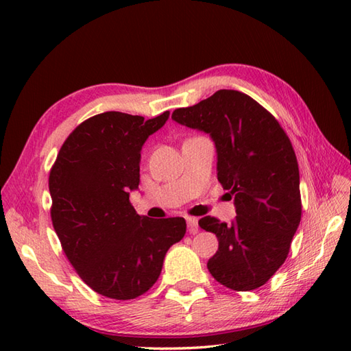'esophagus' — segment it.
I'll use <instances>...</instances> for the list:
<instances>
[{"mask_svg":"<svg viewBox=\"0 0 351 351\" xmlns=\"http://www.w3.org/2000/svg\"><path fill=\"white\" fill-rule=\"evenodd\" d=\"M187 226L191 234H196L199 230V220L196 217H187Z\"/></svg>","mask_w":351,"mask_h":351,"instance_id":"esophagus-1","label":"esophagus"}]
</instances>
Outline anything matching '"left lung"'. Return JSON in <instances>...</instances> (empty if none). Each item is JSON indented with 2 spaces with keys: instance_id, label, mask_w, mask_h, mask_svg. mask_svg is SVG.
<instances>
[{
  "instance_id": "left-lung-1",
  "label": "left lung",
  "mask_w": 351,
  "mask_h": 351,
  "mask_svg": "<svg viewBox=\"0 0 351 351\" xmlns=\"http://www.w3.org/2000/svg\"><path fill=\"white\" fill-rule=\"evenodd\" d=\"M171 119L210 134L217 152V180L234 195L237 217L211 215L199 226L215 234L219 250L208 270L234 291L256 289L285 263L300 225V176L293 145L279 122L237 90H219Z\"/></svg>"
}]
</instances>
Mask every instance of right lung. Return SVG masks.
I'll return each mask as SVG.
<instances>
[{
  "mask_svg": "<svg viewBox=\"0 0 351 351\" xmlns=\"http://www.w3.org/2000/svg\"><path fill=\"white\" fill-rule=\"evenodd\" d=\"M169 114L147 121L121 111L96 114L72 131L51 169L58 240L80 278L110 299L145 294L187 229L182 217H141L130 202L138 190L141 147Z\"/></svg>",
  "mask_w": 351,
  "mask_h": 351,
  "instance_id": "1",
  "label": "right lung"
}]
</instances>
